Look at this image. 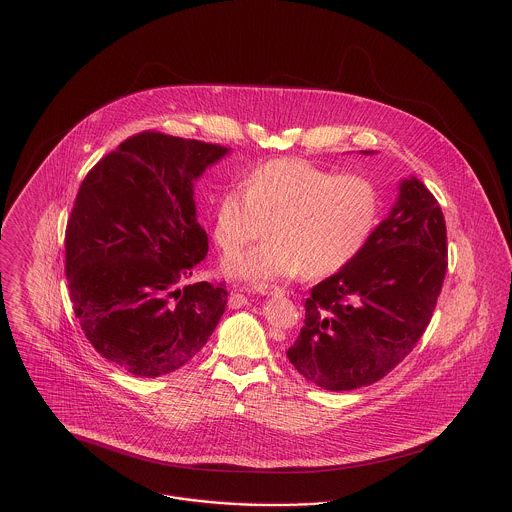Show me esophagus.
Returning <instances> with one entry per match:
<instances>
[{"mask_svg":"<svg viewBox=\"0 0 512 512\" xmlns=\"http://www.w3.org/2000/svg\"><path fill=\"white\" fill-rule=\"evenodd\" d=\"M253 292L261 293V295H276V293H282V288L270 286V284H257V286H253Z\"/></svg>","mask_w":512,"mask_h":512,"instance_id":"obj_1","label":"esophagus"}]
</instances>
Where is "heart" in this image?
<instances>
[{
  "mask_svg": "<svg viewBox=\"0 0 512 512\" xmlns=\"http://www.w3.org/2000/svg\"><path fill=\"white\" fill-rule=\"evenodd\" d=\"M267 244L224 259L228 276L268 284L299 272L328 276L353 263L380 219V192L359 174H336L299 157L272 159L224 190L215 205V242L240 251L268 220Z\"/></svg>",
  "mask_w": 512,
  "mask_h": 512,
  "instance_id": "heart-1",
  "label": "heart"
}]
</instances>
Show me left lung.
Returning <instances> with one entry per match:
<instances>
[{
	"label": "left lung",
	"instance_id": "8db88e82",
	"mask_svg": "<svg viewBox=\"0 0 512 512\" xmlns=\"http://www.w3.org/2000/svg\"><path fill=\"white\" fill-rule=\"evenodd\" d=\"M445 270L441 207L411 176L361 255L311 290L305 324L288 349L290 363L324 390H357L382 380L428 328Z\"/></svg>",
	"mask_w": 512,
	"mask_h": 512
}]
</instances>
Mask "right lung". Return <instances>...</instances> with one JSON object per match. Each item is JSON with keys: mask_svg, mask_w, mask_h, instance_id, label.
I'll return each mask as SVG.
<instances>
[{"mask_svg": "<svg viewBox=\"0 0 512 512\" xmlns=\"http://www.w3.org/2000/svg\"><path fill=\"white\" fill-rule=\"evenodd\" d=\"M230 149L140 132L86 174L65 232L74 315L101 357L155 378L190 363L226 309L224 282H190L205 259L194 182Z\"/></svg>", "mask_w": 512, "mask_h": 512, "instance_id": "add662e5", "label": "right lung"}]
</instances>
